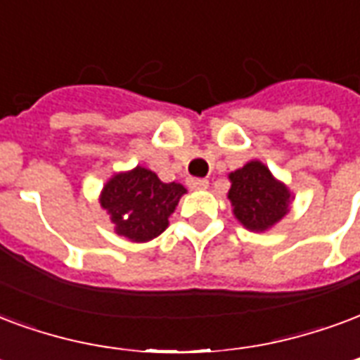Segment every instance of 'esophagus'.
<instances>
[{
	"label": "esophagus",
	"mask_w": 360,
	"mask_h": 360,
	"mask_svg": "<svg viewBox=\"0 0 360 360\" xmlns=\"http://www.w3.org/2000/svg\"><path fill=\"white\" fill-rule=\"evenodd\" d=\"M207 183L206 179H191L188 181V188H193V191H206L207 188Z\"/></svg>",
	"instance_id": "obj_1"
}]
</instances>
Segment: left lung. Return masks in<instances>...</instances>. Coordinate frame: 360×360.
I'll use <instances>...</instances> for the list:
<instances>
[{"mask_svg": "<svg viewBox=\"0 0 360 360\" xmlns=\"http://www.w3.org/2000/svg\"><path fill=\"white\" fill-rule=\"evenodd\" d=\"M231 188L227 198L234 219L252 233H265L290 212L294 193L278 181L262 160H250L229 173Z\"/></svg>", "mask_w": 360, "mask_h": 360, "instance_id": "1", "label": "left lung"}]
</instances>
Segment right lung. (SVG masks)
<instances>
[{
	"label": "right lung",
	"mask_w": 360,
	"mask_h": 360,
	"mask_svg": "<svg viewBox=\"0 0 360 360\" xmlns=\"http://www.w3.org/2000/svg\"><path fill=\"white\" fill-rule=\"evenodd\" d=\"M187 188L164 183L150 169L135 166L114 173L103 185L98 204L114 225V233L129 242H150L169 225V217Z\"/></svg>",
	"instance_id": "1"
}]
</instances>
